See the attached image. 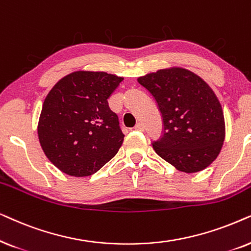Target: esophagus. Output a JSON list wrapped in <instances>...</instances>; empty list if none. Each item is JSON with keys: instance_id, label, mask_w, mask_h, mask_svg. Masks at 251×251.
<instances>
[{"instance_id": "34e87169", "label": "esophagus", "mask_w": 251, "mask_h": 251, "mask_svg": "<svg viewBox=\"0 0 251 251\" xmlns=\"http://www.w3.org/2000/svg\"><path fill=\"white\" fill-rule=\"evenodd\" d=\"M134 129H136V131H143V129H145V126H143L142 123H136Z\"/></svg>"}]
</instances>
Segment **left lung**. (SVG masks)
Returning a JSON list of instances; mask_svg holds the SVG:
<instances>
[{"label": "left lung", "mask_w": 251, "mask_h": 251, "mask_svg": "<svg viewBox=\"0 0 251 251\" xmlns=\"http://www.w3.org/2000/svg\"><path fill=\"white\" fill-rule=\"evenodd\" d=\"M155 98L164 133L152 142L156 153L186 173L211 164L225 140V119L219 100L208 83L182 68H169L138 78Z\"/></svg>", "instance_id": "1"}]
</instances>
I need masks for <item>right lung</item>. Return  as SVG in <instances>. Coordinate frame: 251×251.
I'll return each mask as SVG.
<instances>
[{"mask_svg":"<svg viewBox=\"0 0 251 251\" xmlns=\"http://www.w3.org/2000/svg\"><path fill=\"white\" fill-rule=\"evenodd\" d=\"M123 80L106 72L75 71L48 93L39 118V141L62 172L92 176L118 152L125 135L108 99Z\"/></svg>","mask_w":251,"mask_h":251,"instance_id":"obj_1","label":"right lung"}]
</instances>
